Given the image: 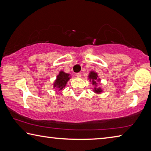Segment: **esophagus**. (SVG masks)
Returning <instances> with one entry per match:
<instances>
[{"instance_id": "esophagus-1", "label": "esophagus", "mask_w": 151, "mask_h": 151, "mask_svg": "<svg viewBox=\"0 0 151 151\" xmlns=\"http://www.w3.org/2000/svg\"><path fill=\"white\" fill-rule=\"evenodd\" d=\"M81 76V74L80 73H76V77H77V78H80Z\"/></svg>"}]
</instances>
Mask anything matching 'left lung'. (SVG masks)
Masks as SVG:
<instances>
[{
    "mask_svg": "<svg viewBox=\"0 0 151 151\" xmlns=\"http://www.w3.org/2000/svg\"><path fill=\"white\" fill-rule=\"evenodd\" d=\"M88 79L90 81V82H92V85L95 86V88L93 89V91L95 93L100 94L103 91V89L100 88V87H97V82L99 81L100 79L98 77V75H97V73L96 71H91L89 72V76H88Z\"/></svg>",
    "mask_w": 151,
    "mask_h": 151,
    "instance_id": "obj_1",
    "label": "left lung"
}]
</instances>
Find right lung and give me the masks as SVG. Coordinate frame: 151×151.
I'll use <instances>...</instances> for the list:
<instances>
[{
	"mask_svg": "<svg viewBox=\"0 0 151 151\" xmlns=\"http://www.w3.org/2000/svg\"><path fill=\"white\" fill-rule=\"evenodd\" d=\"M70 78V74L65 73L63 71H60L54 83V88H57L59 91L62 90L63 88H65Z\"/></svg>",
	"mask_w": 151,
	"mask_h": 151,
	"instance_id": "1",
	"label": "right lung"
}]
</instances>
